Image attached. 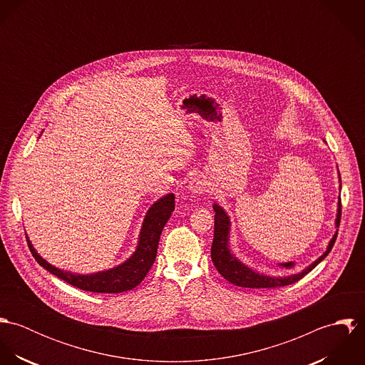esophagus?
I'll return each mask as SVG.
<instances>
[{
	"instance_id": "34e87169",
	"label": "esophagus",
	"mask_w": 365,
	"mask_h": 365,
	"mask_svg": "<svg viewBox=\"0 0 365 365\" xmlns=\"http://www.w3.org/2000/svg\"><path fill=\"white\" fill-rule=\"evenodd\" d=\"M188 190L194 194H202L207 191V182L201 178H192L188 184Z\"/></svg>"
}]
</instances>
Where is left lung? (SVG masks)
<instances>
[{
    "mask_svg": "<svg viewBox=\"0 0 365 365\" xmlns=\"http://www.w3.org/2000/svg\"><path fill=\"white\" fill-rule=\"evenodd\" d=\"M340 190H341V180H340ZM213 210H215V232H213V242L210 249V257L213 261V265L225 279L243 288H278V287L289 285L299 281L330 253L337 237V232H336L331 240L329 242L326 252L317 260L313 261L312 264L307 267L302 272L288 275V277H271V275L260 274L252 269L250 267H247L246 264H243L242 261L235 257V255L230 252V247H229L230 219L225 212V209L219 207L217 204H213ZM340 217H341V201L339 198L336 227H339L340 225Z\"/></svg>",
    "mask_w": 365,
    "mask_h": 365,
    "instance_id": "8db88e82",
    "label": "left lung"
}]
</instances>
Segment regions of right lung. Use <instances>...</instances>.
Instances as JSON below:
<instances>
[{"label":"right lung","instance_id":"1","mask_svg":"<svg viewBox=\"0 0 365 365\" xmlns=\"http://www.w3.org/2000/svg\"><path fill=\"white\" fill-rule=\"evenodd\" d=\"M175 207L174 194H167L156 201L148 210L138 242L135 253L118 267L109 268L106 271H100L96 274H73L70 271H63L45 259H42L38 252L34 249L29 237H26L29 250L35 260L38 261L45 269L52 272L53 275L68 282L73 287H77L83 291L97 292V294H119L130 291L138 287L143 278L148 275L156 260L157 247L160 235L164 229V225L170 219Z\"/></svg>","mask_w":365,"mask_h":365}]
</instances>
